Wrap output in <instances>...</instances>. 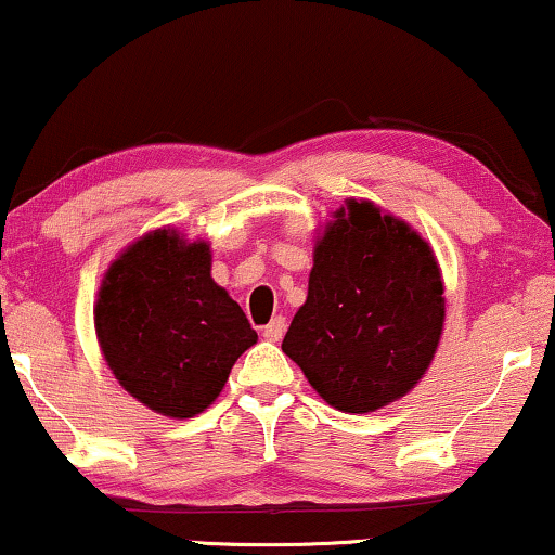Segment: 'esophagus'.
Segmentation results:
<instances>
[{"label":"esophagus","instance_id":"esophagus-1","mask_svg":"<svg viewBox=\"0 0 555 555\" xmlns=\"http://www.w3.org/2000/svg\"><path fill=\"white\" fill-rule=\"evenodd\" d=\"M285 328H287V321H285V318H283V315H275L268 325H264L262 336L268 338V340H280V338H283Z\"/></svg>","mask_w":555,"mask_h":555}]
</instances>
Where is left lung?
I'll return each mask as SVG.
<instances>
[{
    "label": "left lung",
    "mask_w": 555,
    "mask_h": 555,
    "mask_svg": "<svg viewBox=\"0 0 555 555\" xmlns=\"http://www.w3.org/2000/svg\"><path fill=\"white\" fill-rule=\"evenodd\" d=\"M444 325V285L429 242L374 202L346 199L315 240L308 298L285 356L340 412L366 414L420 384Z\"/></svg>",
    "instance_id": "1"
}]
</instances>
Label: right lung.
I'll use <instances>...</instances> for the list:
<instances>
[{
    "label": "right lung",
    "instance_id": "right-lung-1",
    "mask_svg": "<svg viewBox=\"0 0 555 555\" xmlns=\"http://www.w3.org/2000/svg\"><path fill=\"white\" fill-rule=\"evenodd\" d=\"M95 333L118 384L171 420L199 414L224 389L257 333L211 280L204 240L154 230L111 262L95 300Z\"/></svg>",
    "mask_w": 555,
    "mask_h": 555
}]
</instances>
